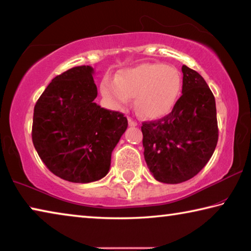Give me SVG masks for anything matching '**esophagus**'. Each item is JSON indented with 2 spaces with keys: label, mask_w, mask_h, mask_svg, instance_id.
<instances>
[{
  "label": "esophagus",
  "mask_w": 251,
  "mask_h": 251,
  "mask_svg": "<svg viewBox=\"0 0 251 251\" xmlns=\"http://www.w3.org/2000/svg\"><path fill=\"white\" fill-rule=\"evenodd\" d=\"M127 120H128V124H129V126H136V125H137V122L134 121L133 118H131V117H128V118H127Z\"/></svg>",
  "instance_id": "34e87169"
}]
</instances>
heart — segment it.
<instances>
[{"instance_id":"1","label":"heart","mask_w":251,"mask_h":251,"mask_svg":"<svg viewBox=\"0 0 251 251\" xmlns=\"http://www.w3.org/2000/svg\"><path fill=\"white\" fill-rule=\"evenodd\" d=\"M181 86V75L175 67L141 63L120 71L115 79L105 76L101 82V93L112 110H123L135 97V106L141 115L159 118L175 106Z\"/></svg>"}]
</instances>
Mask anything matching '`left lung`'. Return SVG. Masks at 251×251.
<instances>
[{
	"label": "left lung",
	"instance_id": "8db88e82",
	"mask_svg": "<svg viewBox=\"0 0 251 251\" xmlns=\"http://www.w3.org/2000/svg\"><path fill=\"white\" fill-rule=\"evenodd\" d=\"M182 95L171 113L144 122V156L159 182L176 184L197 176L211 159L218 140L215 98L202 75L182 66Z\"/></svg>",
	"mask_w": 251,
	"mask_h": 251
}]
</instances>
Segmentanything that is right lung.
Instances as JSON below:
<instances>
[{"mask_svg": "<svg viewBox=\"0 0 251 251\" xmlns=\"http://www.w3.org/2000/svg\"><path fill=\"white\" fill-rule=\"evenodd\" d=\"M90 66L57 75L36 102L31 138L48 169L61 179L90 183L107 175L112 151L127 128L124 114L94 102Z\"/></svg>", "mask_w": 251, "mask_h": 251, "instance_id": "1", "label": "right lung"}]
</instances>
